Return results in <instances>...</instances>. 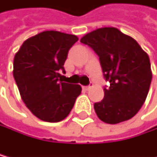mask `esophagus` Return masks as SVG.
Returning <instances> with one entry per match:
<instances>
[{"label":"esophagus","mask_w":157,"mask_h":157,"mask_svg":"<svg viewBox=\"0 0 157 157\" xmlns=\"http://www.w3.org/2000/svg\"><path fill=\"white\" fill-rule=\"evenodd\" d=\"M91 88V86L90 85H88V86H83V89L84 90H89Z\"/></svg>","instance_id":"esophagus-1"}]
</instances>
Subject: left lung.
<instances>
[{"instance_id": "obj_1", "label": "left lung", "mask_w": 157, "mask_h": 157, "mask_svg": "<svg viewBox=\"0 0 157 157\" xmlns=\"http://www.w3.org/2000/svg\"><path fill=\"white\" fill-rule=\"evenodd\" d=\"M99 56L107 82L104 99L94 104L102 121L117 124L132 118L146 101L151 82L149 55L130 36L113 27L96 29L80 39Z\"/></svg>"}]
</instances>
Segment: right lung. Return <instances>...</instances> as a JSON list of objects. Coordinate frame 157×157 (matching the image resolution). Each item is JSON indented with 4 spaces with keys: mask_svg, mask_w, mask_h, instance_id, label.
Segmentation results:
<instances>
[{
    "mask_svg": "<svg viewBox=\"0 0 157 157\" xmlns=\"http://www.w3.org/2000/svg\"><path fill=\"white\" fill-rule=\"evenodd\" d=\"M78 38L44 31L26 40L13 60V77L20 96L34 116L47 122L66 118L82 92V86L62 82L68 51ZM62 77V75H61Z\"/></svg>",
    "mask_w": 157,
    "mask_h": 157,
    "instance_id": "right-lung-1",
    "label": "right lung"
}]
</instances>
